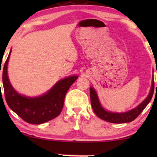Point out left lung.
<instances>
[{"label":"left lung","instance_id":"left-lung-1","mask_svg":"<svg viewBox=\"0 0 157 157\" xmlns=\"http://www.w3.org/2000/svg\"><path fill=\"white\" fill-rule=\"evenodd\" d=\"M157 87V84H156ZM154 77L152 79V85H151V91L149 93L148 96L146 97L144 101L139 105L135 109L131 110V111H126L124 113H113L111 111H106L102 108L100 104V100H99L98 97L95 91V90L92 87L90 88V97H91V103L94 112L98 117L105 121L111 122V123H125V122H130L134 120L141 112L145 109L149 102L151 101L152 98L153 94H154Z\"/></svg>","mask_w":157,"mask_h":157}]
</instances>
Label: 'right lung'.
Segmentation results:
<instances>
[{
  "label": "right lung",
  "mask_w": 157,
  "mask_h": 157,
  "mask_svg": "<svg viewBox=\"0 0 157 157\" xmlns=\"http://www.w3.org/2000/svg\"><path fill=\"white\" fill-rule=\"evenodd\" d=\"M10 55L11 51L3 66L2 77L5 98L9 107L30 124H42L57 117L62 111L68 90L78 77L71 76L59 80L42 96L28 97L19 94L11 85L7 74Z\"/></svg>",
  "instance_id": "right-lung-1"
}]
</instances>
